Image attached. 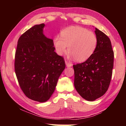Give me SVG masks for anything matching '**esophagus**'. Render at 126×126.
<instances>
[{
    "instance_id": "34e87169",
    "label": "esophagus",
    "mask_w": 126,
    "mask_h": 126,
    "mask_svg": "<svg viewBox=\"0 0 126 126\" xmlns=\"http://www.w3.org/2000/svg\"><path fill=\"white\" fill-rule=\"evenodd\" d=\"M65 64H66V66L67 67H71L72 66V63H68V61H65Z\"/></svg>"
}]
</instances>
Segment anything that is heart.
Here are the masks:
<instances>
[{"label": "heart", "mask_w": 126, "mask_h": 126, "mask_svg": "<svg viewBox=\"0 0 126 126\" xmlns=\"http://www.w3.org/2000/svg\"><path fill=\"white\" fill-rule=\"evenodd\" d=\"M60 36H56L53 40L57 54L63 56L66 52L68 47L69 57L75 58L78 62H83L88 59L97 46L96 35L84 27H67L61 31Z\"/></svg>", "instance_id": "heart-1"}]
</instances>
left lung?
Masks as SVG:
<instances>
[{"mask_svg":"<svg viewBox=\"0 0 126 126\" xmlns=\"http://www.w3.org/2000/svg\"><path fill=\"white\" fill-rule=\"evenodd\" d=\"M97 46L84 63L73 65L74 85L79 94L88 101H94L108 90L112 75L114 54L109 38L95 28Z\"/></svg>","mask_w":126,"mask_h":126,"instance_id":"8db88e82","label":"left lung"}]
</instances>
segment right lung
<instances>
[{"label": "right lung", "instance_id": "1", "mask_svg": "<svg viewBox=\"0 0 126 126\" xmlns=\"http://www.w3.org/2000/svg\"><path fill=\"white\" fill-rule=\"evenodd\" d=\"M45 24L36 25L19 37L15 56V71L20 87L32 100L47 101L65 69L63 57L54 51L53 39L44 34Z\"/></svg>", "mask_w": 126, "mask_h": 126}]
</instances>
